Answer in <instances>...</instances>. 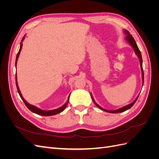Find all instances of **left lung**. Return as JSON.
<instances>
[{"label":"left lung","mask_w":159,"mask_h":159,"mask_svg":"<svg viewBox=\"0 0 159 159\" xmlns=\"http://www.w3.org/2000/svg\"><path fill=\"white\" fill-rule=\"evenodd\" d=\"M124 32L125 33V34L127 35V36H126V38H125L126 40L129 43V44L132 46L133 50H134V52H135L136 55L138 56L139 60H140V65H141V71H142V80H143V83H144V73H143V60H142L141 53L140 50H139V48H138V46H137V44H136L135 40H134L133 37L131 34H130V33H129L127 30H125ZM91 98H92L93 102V103L95 104L96 106H97L98 107H99L101 110L104 111L108 112V113H121V112H123V111H127V110H128L129 109L131 108V107L133 106V105L134 104V103H135V102H137V99H138V98H139V95L137 96V98L134 100V102H132L131 103H130V104L126 105V106H124V107H121V108H120V109H116V110H113V111L106 110V109H105L102 108V107H100L98 104H97V103H95V102L94 101V99H93V96H92V95H91Z\"/></svg>","instance_id":"obj_1"}]
</instances>
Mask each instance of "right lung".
I'll use <instances>...</instances> for the list:
<instances>
[{
    "label": "right lung",
    "instance_id": "add662e5",
    "mask_svg": "<svg viewBox=\"0 0 159 159\" xmlns=\"http://www.w3.org/2000/svg\"><path fill=\"white\" fill-rule=\"evenodd\" d=\"M24 39H25V36H24L22 38V41L20 42V50H19L18 54L16 55V62H15V65H16V63H17V60H18V56L19 55H20V52L21 51V49H22V41L24 40ZM16 88H17V90H18V92L19 93V95H20L21 99H22V101L24 102V103H25L26 106L28 108V109H30L32 112L36 114H38V115H42V116H51V115H56V114H58L61 112L63 111L66 109V107H67V105H68V103L69 102V99H70V95L69 97L68 98V101H67V102L64 105H62L61 107L57 108V109H53V110H50V111H45V110H42V109H40V108H38L36 106H34V105H32L30 103H28L23 98L22 95L20 93V89H19V88H18V82H17V77H16Z\"/></svg>",
    "mask_w": 159,
    "mask_h": 159
}]
</instances>
